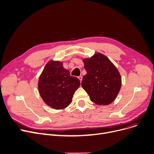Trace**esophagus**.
<instances>
[{
    "mask_svg": "<svg viewBox=\"0 0 154 154\" xmlns=\"http://www.w3.org/2000/svg\"><path fill=\"white\" fill-rule=\"evenodd\" d=\"M78 78H79V79L80 80V82H82V79H83V77H82V76H79V77H78Z\"/></svg>",
    "mask_w": 154,
    "mask_h": 154,
    "instance_id": "1",
    "label": "esophagus"
}]
</instances>
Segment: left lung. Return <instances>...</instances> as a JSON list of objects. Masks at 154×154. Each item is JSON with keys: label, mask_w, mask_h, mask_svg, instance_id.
Wrapping results in <instances>:
<instances>
[{"label": "left lung", "mask_w": 154, "mask_h": 154, "mask_svg": "<svg viewBox=\"0 0 154 154\" xmlns=\"http://www.w3.org/2000/svg\"><path fill=\"white\" fill-rule=\"evenodd\" d=\"M87 74L83 78L82 86L92 102L98 105L112 103L122 86L119 71L108 58L101 53H94L83 60Z\"/></svg>", "instance_id": "1"}]
</instances>
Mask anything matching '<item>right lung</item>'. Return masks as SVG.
Masks as SVG:
<instances>
[{
  "label": "right lung",
  "instance_id": "add662e5",
  "mask_svg": "<svg viewBox=\"0 0 154 154\" xmlns=\"http://www.w3.org/2000/svg\"><path fill=\"white\" fill-rule=\"evenodd\" d=\"M63 64L60 61H49L38 80V90L42 100L56 109L68 106L80 85L79 79L70 76L69 70L64 68Z\"/></svg>",
  "mask_w": 154,
  "mask_h": 154
}]
</instances>
